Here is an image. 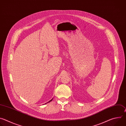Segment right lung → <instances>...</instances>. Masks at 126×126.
<instances>
[{
  "instance_id": "obj_1",
  "label": "right lung",
  "mask_w": 126,
  "mask_h": 126,
  "mask_svg": "<svg viewBox=\"0 0 126 126\" xmlns=\"http://www.w3.org/2000/svg\"><path fill=\"white\" fill-rule=\"evenodd\" d=\"M52 100H53V99H52V100H50V101H49V102H51V101H52ZM49 102H48V103H49Z\"/></svg>"
}]
</instances>
